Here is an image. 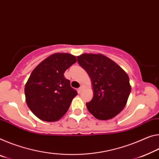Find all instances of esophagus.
Here are the masks:
<instances>
[{"instance_id": "34e87169", "label": "esophagus", "mask_w": 159, "mask_h": 159, "mask_svg": "<svg viewBox=\"0 0 159 159\" xmlns=\"http://www.w3.org/2000/svg\"><path fill=\"white\" fill-rule=\"evenodd\" d=\"M82 90H83V86L81 85V86H80V87L79 88V90H78V93H81Z\"/></svg>"}]
</instances>
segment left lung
I'll use <instances>...</instances> for the list:
<instances>
[{
	"label": "left lung",
	"mask_w": 159,
	"mask_h": 159,
	"mask_svg": "<svg viewBox=\"0 0 159 159\" xmlns=\"http://www.w3.org/2000/svg\"><path fill=\"white\" fill-rule=\"evenodd\" d=\"M91 80L93 98L87 109L98 120L112 119L124 109L131 92L129 79L119 65L101 54L77 57Z\"/></svg>",
	"instance_id": "1"
}]
</instances>
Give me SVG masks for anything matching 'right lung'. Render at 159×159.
Instances as JSON below:
<instances>
[{"instance_id": "add662e5", "label": "right lung", "mask_w": 159, "mask_h": 159, "mask_svg": "<svg viewBox=\"0 0 159 159\" xmlns=\"http://www.w3.org/2000/svg\"><path fill=\"white\" fill-rule=\"evenodd\" d=\"M76 62L68 53H55L32 70L25 86V100L32 113L45 122H56L68 111L77 92L64 77L66 69Z\"/></svg>"}]
</instances>
